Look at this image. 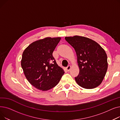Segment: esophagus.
<instances>
[{"mask_svg": "<svg viewBox=\"0 0 120 120\" xmlns=\"http://www.w3.org/2000/svg\"><path fill=\"white\" fill-rule=\"evenodd\" d=\"M71 66H68L67 68H66V70L68 71H69L71 70Z\"/></svg>", "mask_w": 120, "mask_h": 120, "instance_id": "esophagus-1", "label": "esophagus"}]
</instances>
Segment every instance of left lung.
<instances>
[{
  "instance_id": "8db88e82",
  "label": "left lung",
  "mask_w": 120,
  "mask_h": 120,
  "mask_svg": "<svg viewBox=\"0 0 120 120\" xmlns=\"http://www.w3.org/2000/svg\"><path fill=\"white\" fill-rule=\"evenodd\" d=\"M76 52L79 73L75 77L80 86L92 89L102 83L108 70L107 55L96 42L84 36L66 37Z\"/></svg>"
}]
</instances>
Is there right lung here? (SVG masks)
Wrapping results in <instances>:
<instances>
[{
    "label": "right lung",
    "mask_w": 120,
    "mask_h": 120,
    "mask_svg": "<svg viewBox=\"0 0 120 120\" xmlns=\"http://www.w3.org/2000/svg\"><path fill=\"white\" fill-rule=\"evenodd\" d=\"M60 37H46L31 43L24 50L21 65L29 83L42 91L50 90L65 73L52 56Z\"/></svg>",
    "instance_id": "obj_1"
}]
</instances>
